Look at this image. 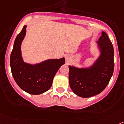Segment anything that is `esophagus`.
<instances>
[{"instance_id":"34e87169","label":"esophagus","mask_w":124,"mask_h":124,"mask_svg":"<svg viewBox=\"0 0 124 124\" xmlns=\"http://www.w3.org/2000/svg\"><path fill=\"white\" fill-rule=\"evenodd\" d=\"M69 59V57L68 56H67V57H66V60H67V61H68Z\"/></svg>"}]
</instances>
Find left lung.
<instances>
[{
    "label": "left lung",
    "mask_w": 124,
    "mask_h": 124,
    "mask_svg": "<svg viewBox=\"0 0 124 124\" xmlns=\"http://www.w3.org/2000/svg\"><path fill=\"white\" fill-rule=\"evenodd\" d=\"M101 55L90 68L78 69L69 65V85L81 97L94 96L102 92L109 82L114 69V47L105 32L97 41Z\"/></svg>",
    "instance_id": "8db88e82"
}]
</instances>
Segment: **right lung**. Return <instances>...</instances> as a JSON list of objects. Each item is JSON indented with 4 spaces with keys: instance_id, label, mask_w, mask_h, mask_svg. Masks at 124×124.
Masks as SVG:
<instances>
[{
    "instance_id": "1",
    "label": "right lung",
    "mask_w": 124,
    "mask_h": 124,
    "mask_svg": "<svg viewBox=\"0 0 124 124\" xmlns=\"http://www.w3.org/2000/svg\"><path fill=\"white\" fill-rule=\"evenodd\" d=\"M26 33V25L15 40L10 54V64L13 77L17 84L30 94L39 95L49 90L59 69L65 63V59H50L32 65L22 60L20 46Z\"/></svg>"
}]
</instances>
